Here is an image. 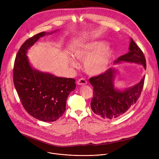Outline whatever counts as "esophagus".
<instances>
[{"label": "esophagus", "instance_id": "esophagus-1", "mask_svg": "<svg viewBox=\"0 0 159 159\" xmlns=\"http://www.w3.org/2000/svg\"><path fill=\"white\" fill-rule=\"evenodd\" d=\"M77 84L80 86H84L87 84V81L84 79H80L77 81Z\"/></svg>", "mask_w": 159, "mask_h": 159}]
</instances>
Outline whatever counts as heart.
Here are the masks:
<instances>
[{"label": "heart", "instance_id": "1", "mask_svg": "<svg viewBox=\"0 0 159 159\" xmlns=\"http://www.w3.org/2000/svg\"><path fill=\"white\" fill-rule=\"evenodd\" d=\"M73 55L80 61H84L83 68L85 72L97 76L105 72L109 67L113 55L112 48L103 40H94L77 45L73 50ZM70 64L77 67V64L72 58Z\"/></svg>", "mask_w": 159, "mask_h": 159}]
</instances>
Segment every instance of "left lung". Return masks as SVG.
Returning <instances> with one entry per match:
<instances>
[{
    "instance_id": "obj_1",
    "label": "left lung",
    "mask_w": 159,
    "mask_h": 159,
    "mask_svg": "<svg viewBox=\"0 0 159 159\" xmlns=\"http://www.w3.org/2000/svg\"><path fill=\"white\" fill-rule=\"evenodd\" d=\"M122 62L134 63L143 66L146 70L144 55L141 49L131 38L129 52L115 61L114 64ZM118 70L111 68L103 74L89 79L93 87V97L91 101V108L97 115L103 119H115L119 117L134 105L143 90L144 76L133 86L120 89L115 85Z\"/></svg>"
}]
</instances>
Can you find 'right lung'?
<instances>
[{
  "instance_id": "add662e5",
  "label": "right lung",
  "mask_w": 159,
  "mask_h": 159,
  "mask_svg": "<svg viewBox=\"0 0 159 159\" xmlns=\"http://www.w3.org/2000/svg\"><path fill=\"white\" fill-rule=\"evenodd\" d=\"M58 31H43L28 39L16 54L13 82L24 109L33 117L44 122H54L66 111L67 98L76 88L75 80L57 77L31 66L27 53L40 37Z\"/></svg>"
}]
</instances>
